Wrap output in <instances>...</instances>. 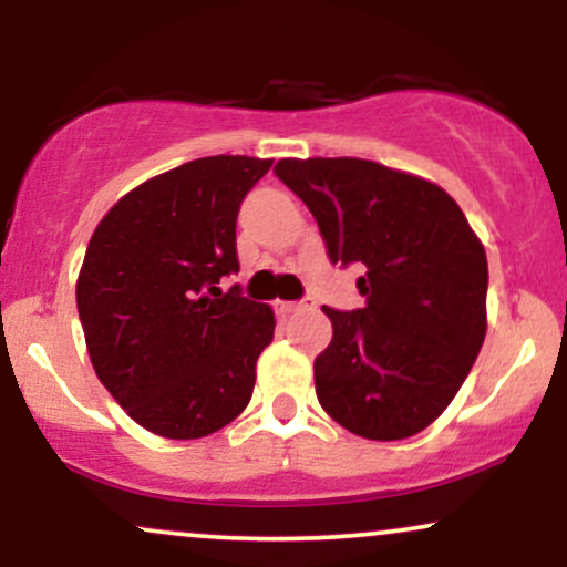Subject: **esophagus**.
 <instances>
[{
	"label": "esophagus",
	"mask_w": 567,
	"mask_h": 567,
	"mask_svg": "<svg viewBox=\"0 0 567 567\" xmlns=\"http://www.w3.org/2000/svg\"><path fill=\"white\" fill-rule=\"evenodd\" d=\"M309 306H315V303L311 301H279L277 311L282 317H288V315H296V311H301V309H309Z\"/></svg>",
	"instance_id": "34e87169"
}]
</instances>
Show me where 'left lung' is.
<instances>
[{"mask_svg": "<svg viewBox=\"0 0 567 567\" xmlns=\"http://www.w3.org/2000/svg\"><path fill=\"white\" fill-rule=\"evenodd\" d=\"M333 264H362L365 306L336 311L317 400L365 440H405L458 394L487 330V258L445 188L370 159H279Z\"/></svg>", "mask_w": 567, "mask_h": 567, "instance_id": "1", "label": "left lung"}]
</instances>
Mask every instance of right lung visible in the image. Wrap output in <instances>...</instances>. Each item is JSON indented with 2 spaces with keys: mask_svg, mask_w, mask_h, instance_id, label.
I'll return each instance as SVG.
<instances>
[{
  "mask_svg": "<svg viewBox=\"0 0 567 567\" xmlns=\"http://www.w3.org/2000/svg\"><path fill=\"white\" fill-rule=\"evenodd\" d=\"M269 167L239 154L186 162L127 192L90 237L76 279L90 362L159 437H207L250 402L275 311L218 282L239 271V205Z\"/></svg>",
  "mask_w": 567,
  "mask_h": 567,
  "instance_id": "1",
  "label": "right lung"
}]
</instances>
